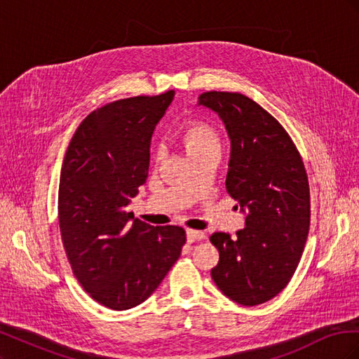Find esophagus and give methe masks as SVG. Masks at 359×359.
I'll return each instance as SVG.
<instances>
[{
    "mask_svg": "<svg viewBox=\"0 0 359 359\" xmlns=\"http://www.w3.org/2000/svg\"><path fill=\"white\" fill-rule=\"evenodd\" d=\"M186 235H187V241H189L190 244L194 243V241H201V240H203V238H205V233H203V232H201V231H193V229H187Z\"/></svg>",
    "mask_w": 359,
    "mask_h": 359,
    "instance_id": "obj_1",
    "label": "esophagus"
}]
</instances>
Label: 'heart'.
I'll return each mask as SVG.
<instances>
[{"label": "heart", "mask_w": 359, "mask_h": 359, "mask_svg": "<svg viewBox=\"0 0 359 359\" xmlns=\"http://www.w3.org/2000/svg\"><path fill=\"white\" fill-rule=\"evenodd\" d=\"M180 140L190 158L210 151H220L222 148L217 130L203 121L187 123L181 128Z\"/></svg>", "instance_id": "heart-1"}]
</instances>
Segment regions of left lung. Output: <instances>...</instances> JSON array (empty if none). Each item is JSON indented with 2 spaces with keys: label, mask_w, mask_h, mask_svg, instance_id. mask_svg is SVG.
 <instances>
[{
  "label": "left lung",
  "mask_w": 359,
  "mask_h": 359,
  "mask_svg": "<svg viewBox=\"0 0 359 359\" xmlns=\"http://www.w3.org/2000/svg\"><path fill=\"white\" fill-rule=\"evenodd\" d=\"M198 106L219 115L231 139L227 193L245 214V227L217 232L220 259L211 277L224 295L257 306L286 287L310 229V189L297 147L277 119L238 93L210 91Z\"/></svg>",
  "instance_id": "obj_1"
}]
</instances>
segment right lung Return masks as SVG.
I'll return each instance as SVG.
<instances>
[{
    "instance_id": "right-lung-1",
    "label": "right lung",
    "mask_w": 359,
    "mask_h": 359,
    "mask_svg": "<svg viewBox=\"0 0 359 359\" xmlns=\"http://www.w3.org/2000/svg\"><path fill=\"white\" fill-rule=\"evenodd\" d=\"M173 95H139L93 111L62 161V244L82 287L107 309L144 302L186 244L182 227H154L126 211L148 178L151 137Z\"/></svg>"
}]
</instances>
